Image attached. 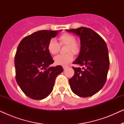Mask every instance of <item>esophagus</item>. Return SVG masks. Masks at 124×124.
I'll return each instance as SVG.
<instances>
[{
  "label": "esophagus",
  "instance_id": "34e87169",
  "mask_svg": "<svg viewBox=\"0 0 124 124\" xmlns=\"http://www.w3.org/2000/svg\"><path fill=\"white\" fill-rule=\"evenodd\" d=\"M67 67H63V69H64V70H65V69H66L67 68Z\"/></svg>",
  "mask_w": 124,
  "mask_h": 124
}]
</instances>
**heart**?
<instances>
[{
	"mask_svg": "<svg viewBox=\"0 0 124 124\" xmlns=\"http://www.w3.org/2000/svg\"><path fill=\"white\" fill-rule=\"evenodd\" d=\"M58 39L60 46H67L65 51L67 54L57 55L54 58V62L56 65L67 66L72 62L74 58L73 54L70 52H72L74 55H77L80 51V47L78 44L76 43L75 37L70 34L67 33L62 34L59 37ZM47 50L51 55H56L60 50V46L55 39H51L47 44Z\"/></svg>",
	"mask_w": 124,
	"mask_h": 124,
	"instance_id": "heart-1",
	"label": "heart"
}]
</instances>
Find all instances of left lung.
<instances>
[{
	"label": "left lung",
	"mask_w": 124,
	"mask_h": 124,
	"mask_svg": "<svg viewBox=\"0 0 124 124\" xmlns=\"http://www.w3.org/2000/svg\"><path fill=\"white\" fill-rule=\"evenodd\" d=\"M78 35L80 52L73 64L82 66L72 68L74 74L69 79L71 90L80 97L94 95L102 89L107 80L109 59L107 44L94 30L85 27L68 30Z\"/></svg>",
	"instance_id": "1"
}]
</instances>
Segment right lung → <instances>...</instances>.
<instances>
[{"instance_id":"right-lung-1","label":"right lung","mask_w":124,"mask_h":124,"mask_svg":"<svg viewBox=\"0 0 124 124\" xmlns=\"http://www.w3.org/2000/svg\"><path fill=\"white\" fill-rule=\"evenodd\" d=\"M58 33L34 32L23 38L18 46L15 56L16 80L23 93L33 99L47 97L53 90L56 78L63 71L60 65L50 67L54 61L47 50L48 41Z\"/></svg>"}]
</instances>
